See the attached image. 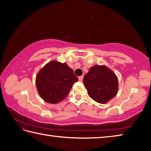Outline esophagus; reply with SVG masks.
Returning <instances> with one entry per match:
<instances>
[{
	"mask_svg": "<svg viewBox=\"0 0 151 151\" xmlns=\"http://www.w3.org/2000/svg\"><path fill=\"white\" fill-rule=\"evenodd\" d=\"M78 80L80 81H83V75L78 76Z\"/></svg>",
	"mask_w": 151,
	"mask_h": 151,
	"instance_id": "34e87169",
	"label": "esophagus"
}]
</instances>
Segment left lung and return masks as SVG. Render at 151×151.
<instances>
[{"instance_id": "left-lung-1", "label": "left lung", "mask_w": 151, "mask_h": 151, "mask_svg": "<svg viewBox=\"0 0 151 151\" xmlns=\"http://www.w3.org/2000/svg\"><path fill=\"white\" fill-rule=\"evenodd\" d=\"M83 83L89 96L99 103H106L118 92V78L104 65L92 66L84 77Z\"/></svg>"}]
</instances>
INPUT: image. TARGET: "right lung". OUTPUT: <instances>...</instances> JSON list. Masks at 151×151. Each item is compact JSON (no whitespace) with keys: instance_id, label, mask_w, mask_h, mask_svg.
Returning <instances> with one entry per match:
<instances>
[{"instance_id":"add662e5","label":"right lung","mask_w":151,"mask_h":151,"mask_svg":"<svg viewBox=\"0 0 151 151\" xmlns=\"http://www.w3.org/2000/svg\"><path fill=\"white\" fill-rule=\"evenodd\" d=\"M78 79L66 63L52 60L38 73L36 86L39 95L48 103L62 101Z\"/></svg>"}]
</instances>
